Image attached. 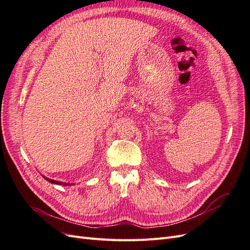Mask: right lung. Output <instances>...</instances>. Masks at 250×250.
Returning a JSON list of instances; mask_svg holds the SVG:
<instances>
[{
  "label": "right lung",
  "instance_id": "right-lung-1",
  "mask_svg": "<svg viewBox=\"0 0 250 250\" xmlns=\"http://www.w3.org/2000/svg\"><path fill=\"white\" fill-rule=\"evenodd\" d=\"M43 178H44V179H47V180L49 181V183H51V184H55V185H59V186H67V185H70V184H65V183H62V181L53 180V179L47 178V177H44V176H43Z\"/></svg>",
  "mask_w": 250,
  "mask_h": 250
}]
</instances>
